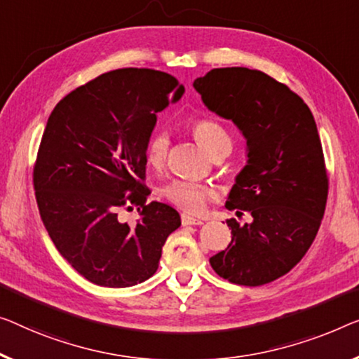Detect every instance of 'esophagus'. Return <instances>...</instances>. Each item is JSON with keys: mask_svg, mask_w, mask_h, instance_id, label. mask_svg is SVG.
<instances>
[{"mask_svg": "<svg viewBox=\"0 0 359 359\" xmlns=\"http://www.w3.org/2000/svg\"><path fill=\"white\" fill-rule=\"evenodd\" d=\"M182 224H184V226H201L203 221L201 219L190 216V214H182Z\"/></svg>", "mask_w": 359, "mask_h": 359, "instance_id": "obj_1", "label": "esophagus"}]
</instances>
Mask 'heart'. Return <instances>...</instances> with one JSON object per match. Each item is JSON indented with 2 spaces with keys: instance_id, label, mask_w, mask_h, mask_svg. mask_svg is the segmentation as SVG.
Listing matches in <instances>:
<instances>
[{
  "instance_id": "obj_1",
  "label": "heart",
  "mask_w": 359,
  "mask_h": 359,
  "mask_svg": "<svg viewBox=\"0 0 359 359\" xmlns=\"http://www.w3.org/2000/svg\"><path fill=\"white\" fill-rule=\"evenodd\" d=\"M194 135L198 143L206 149L208 153L214 154L222 151L226 148H232V138L229 135L227 128L221 122L214 119H198L191 126ZM169 151V135L165 132H156L149 138L147 147V159L148 163L159 168L164 163ZM212 195L210 187L195 184V182L187 180H174L164 189V196L175 206L185 211H198L201 210L208 198Z\"/></svg>"
}]
</instances>
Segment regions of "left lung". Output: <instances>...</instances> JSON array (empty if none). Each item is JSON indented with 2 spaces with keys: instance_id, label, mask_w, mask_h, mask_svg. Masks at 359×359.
Returning <instances> with one entry per match:
<instances>
[{
  "instance_id": "1",
  "label": "left lung",
  "mask_w": 359,
  "mask_h": 359,
  "mask_svg": "<svg viewBox=\"0 0 359 359\" xmlns=\"http://www.w3.org/2000/svg\"><path fill=\"white\" fill-rule=\"evenodd\" d=\"M194 87L247 140V165L226 208L248 211L253 221L227 219L232 240L210 258L211 267L232 283L264 285L299 263L323 221L329 179L316 122L297 93L255 69H212Z\"/></svg>"
}]
</instances>
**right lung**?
<instances>
[{
	"mask_svg": "<svg viewBox=\"0 0 359 359\" xmlns=\"http://www.w3.org/2000/svg\"><path fill=\"white\" fill-rule=\"evenodd\" d=\"M177 79L153 69H116L69 93L48 117L34 168L41 221L62 258L85 279L124 288L158 269L179 212L147 203V147L156 114L182 98ZM135 204V226L121 207Z\"/></svg>",
	"mask_w": 359,
	"mask_h": 359,
	"instance_id": "add662e5",
	"label": "right lung"
}]
</instances>
